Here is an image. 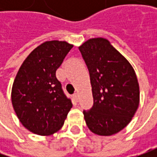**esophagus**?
Instances as JSON below:
<instances>
[{
	"mask_svg": "<svg viewBox=\"0 0 157 157\" xmlns=\"http://www.w3.org/2000/svg\"><path fill=\"white\" fill-rule=\"evenodd\" d=\"M73 97H74V99H75L76 101H78V94L76 93V94H73Z\"/></svg>",
	"mask_w": 157,
	"mask_h": 157,
	"instance_id": "1",
	"label": "esophagus"
}]
</instances>
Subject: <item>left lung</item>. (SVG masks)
<instances>
[{
  "label": "left lung",
  "instance_id": "1",
  "mask_svg": "<svg viewBox=\"0 0 157 157\" xmlns=\"http://www.w3.org/2000/svg\"><path fill=\"white\" fill-rule=\"evenodd\" d=\"M78 49L87 65L94 97L93 107L83 111L85 121L96 135H114L127 127L139 105L135 70L105 38L89 39Z\"/></svg>",
  "mask_w": 157,
  "mask_h": 157
}]
</instances>
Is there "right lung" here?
<instances>
[{"mask_svg": "<svg viewBox=\"0 0 157 157\" xmlns=\"http://www.w3.org/2000/svg\"><path fill=\"white\" fill-rule=\"evenodd\" d=\"M72 47L64 41L44 42L31 52L16 74L12 105L23 127L34 134L56 133L72 107L56 77V71Z\"/></svg>", "mask_w": 157, "mask_h": 157, "instance_id": "1", "label": "right lung"}]
</instances>
